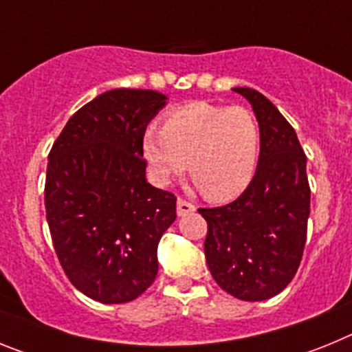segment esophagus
I'll list each match as a JSON object with an SVG mask.
<instances>
[{
	"mask_svg": "<svg viewBox=\"0 0 352 352\" xmlns=\"http://www.w3.org/2000/svg\"><path fill=\"white\" fill-rule=\"evenodd\" d=\"M194 211H195L194 204L188 203V201H186V199H183V197L178 199V214H179V217H185V214L194 213Z\"/></svg>",
	"mask_w": 352,
	"mask_h": 352,
	"instance_id": "1",
	"label": "esophagus"
}]
</instances>
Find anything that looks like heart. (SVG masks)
I'll list each match as a JSON object with an SVG mask.
<instances>
[{
  "label": "heart",
  "instance_id": "obj_1",
  "mask_svg": "<svg viewBox=\"0 0 352 352\" xmlns=\"http://www.w3.org/2000/svg\"><path fill=\"white\" fill-rule=\"evenodd\" d=\"M142 149L158 182L185 173L210 201L238 197L256 173L261 129L241 105L194 102L169 114L164 126H149Z\"/></svg>",
  "mask_w": 352,
  "mask_h": 352
}]
</instances>
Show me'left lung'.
Masks as SVG:
<instances>
[{
  "instance_id": "left-lung-1",
  "label": "left lung",
  "mask_w": 352,
  "mask_h": 352,
  "mask_svg": "<svg viewBox=\"0 0 352 352\" xmlns=\"http://www.w3.org/2000/svg\"><path fill=\"white\" fill-rule=\"evenodd\" d=\"M234 91L250 102L259 121V164L236 201L199 213L208 222L204 254L214 282L238 300L263 301L284 291L301 263L310 214L307 155L263 93Z\"/></svg>"
}]
</instances>
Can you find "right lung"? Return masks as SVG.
<instances>
[{"mask_svg":"<svg viewBox=\"0 0 352 352\" xmlns=\"http://www.w3.org/2000/svg\"><path fill=\"white\" fill-rule=\"evenodd\" d=\"M166 95L111 89L68 120L49 153L45 213L68 280L100 303H126L153 284L157 247L176 195L146 182L142 138Z\"/></svg>","mask_w":352,"mask_h":352,"instance_id":"obj_1","label":"right lung"}]
</instances>
